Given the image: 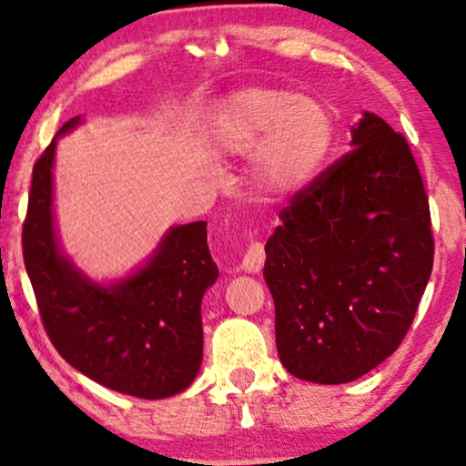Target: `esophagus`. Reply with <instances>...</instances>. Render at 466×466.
Here are the masks:
<instances>
[{
    "label": "esophagus",
    "mask_w": 466,
    "mask_h": 466,
    "mask_svg": "<svg viewBox=\"0 0 466 466\" xmlns=\"http://www.w3.org/2000/svg\"><path fill=\"white\" fill-rule=\"evenodd\" d=\"M263 263H265L263 244H258V241H252V244L248 246L244 258H241L239 268L248 271V274H258V271L263 269Z\"/></svg>",
    "instance_id": "1"
}]
</instances>
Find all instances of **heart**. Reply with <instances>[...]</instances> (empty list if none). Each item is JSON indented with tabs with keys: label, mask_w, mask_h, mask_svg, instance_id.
<instances>
[{
	"label": "heart",
	"mask_w": 466,
	"mask_h": 466,
	"mask_svg": "<svg viewBox=\"0 0 466 466\" xmlns=\"http://www.w3.org/2000/svg\"><path fill=\"white\" fill-rule=\"evenodd\" d=\"M211 143L225 156H252L258 195L280 201L306 190L334 145V117L321 100L289 89L252 87L222 102Z\"/></svg>",
	"instance_id": "obj_1"
}]
</instances>
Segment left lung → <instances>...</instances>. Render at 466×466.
<instances>
[{
    "label": "left lung",
    "instance_id": "obj_1",
    "mask_svg": "<svg viewBox=\"0 0 466 466\" xmlns=\"http://www.w3.org/2000/svg\"><path fill=\"white\" fill-rule=\"evenodd\" d=\"M351 152L293 197L265 244L282 366L364 377L402 342L432 271L431 209L407 138L364 111Z\"/></svg>",
    "mask_w": 466,
    "mask_h": 466
}]
</instances>
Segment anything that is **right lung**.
<instances>
[{"mask_svg": "<svg viewBox=\"0 0 466 466\" xmlns=\"http://www.w3.org/2000/svg\"><path fill=\"white\" fill-rule=\"evenodd\" d=\"M35 160L23 225V258L53 347L108 390L145 400L184 391L203 360L201 299L218 280L208 222L171 227L154 255L122 280L96 282L59 248L53 211L57 138Z\"/></svg>", "mask_w": 466, "mask_h": 466, "instance_id": "right-lung-1", "label": "right lung"}]
</instances>
